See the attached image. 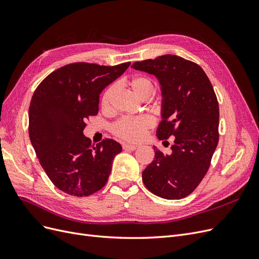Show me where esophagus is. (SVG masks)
Segmentation results:
<instances>
[{"mask_svg":"<svg viewBox=\"0 0 259 259\" xmlns=\"http://www.w3.org/2000/svg\"><path fill=\"white\" fill-rule=\"evenodd\" d=\"M136 148H137V146H135V145H130V144L123 145V149L125 151H134Z\"/></svg>","mask_w":259,"mask_h":259,"instance_id":"esophagus-1","label":"esophagus"}]
</instances>
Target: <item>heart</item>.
<instances>
[{"label": "heart", "instance_id": "b5f03b06", "mask_svg": "<svg viewBox=\"0 0 259 259\" xmlns=\"http://www.w3.org/2000/svg\"><path fill=\"white\" fill-rule=\"evenodd\" d=\"M128 86L131 91L134 93V95L138 98L143 99L150 96L152 93V84L150 80L147 79L146 76L137 75L132 77L128 81ZM114 94V88L111 86L109 88L103 95L101 98V108L109 109L111 103V98ZM151 126V121L146 116H139V117H123V119L117 121L112 127L114 134L123 139L132 140L135 142L143 137L144 133L147 128Z\"/></svg>", "mask_w": 259, "mask_h": 259}]
</instances>
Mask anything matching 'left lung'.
<instances>
[{"instance_id":"1","label":"left lung","mask_w":259,"mask_h":259,"mask_svg":"<svg viewBox=\"0 0 259 259\" xmlns=\"http://www.w3.org/2000/svg\"><path fill=\"white\" fill-rule=\"evenodd\" d=\"M132 68L159 80L162 121L160 140L174 136L171 153L154 146V160L143 171V182L153 194L167 200L189 195L207 173L218 144L219 108L203 69L176 55L136 61Z\"/></svg>"}]
</instances>
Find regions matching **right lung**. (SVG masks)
<instances>
[{"label": "right lung", "mask_w": 259, "mask_h": 259, "mask_svg": "<svg viewBox=\"0 0 259 259\" xmlns=\"http://www.w3.org/2000/svg\"><path fill=\"white\" fill-rule=\"evenodd\" d=\"M131 62L112 67L75 62L37 86L29 107V136L41 166L59 190L88 197L103 188L122 147L113 139L92 145L85 121L98 113L99 95Z\"/></svg>", "instance_id": "1"}]
</instances>
